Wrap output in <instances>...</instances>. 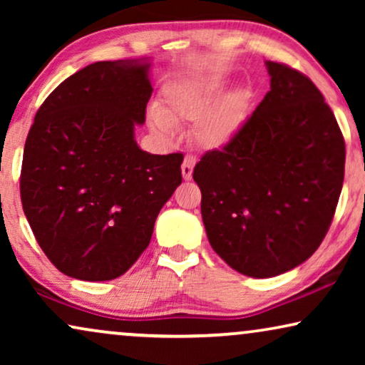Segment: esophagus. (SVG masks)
<instances>
[{
	"mask_svg": "<svg viewBox=\"0 0 365 365\" xmlns=\"http://www.w3.org/2000/svg\"><path fill=\"white\" fill-rule=\"evenodd\" d=\"M194 166H196V158L191 156V154L184 158L182 166H181V171H182V178L186 179V181H189V179L192 178V169H194Z\"/></svg>",
	"mask_w": 365,
	"mask_h": 365,
	"instance_id": "obj_1",
	"label": "esophagus"
}]
</instances>
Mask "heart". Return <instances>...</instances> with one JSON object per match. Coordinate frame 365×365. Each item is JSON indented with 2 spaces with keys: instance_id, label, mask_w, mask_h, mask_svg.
I'll return each mask as SVG.
<instances>
[{
  "instance_id": "b5f03b06",
  "label": "heart",
  "mask_w": 365,
  "mask_h": 365,
  "mask_svg": "<svg viewBox=\"0 0 365 365\" xmlns=\"http://www.w3.org/2000/svg\"><path fill=\"white\" fill-rule=\"evenodd\" d=\"M224 84L219 78L179 79L164 88V106L149 108L151 128L164 139L176 136L178 123H197L196 141L202 148L226 146L241 129L246 118L242 94L219 101Z\"/></svg>"
}]
</instances>
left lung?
<instances>
[{
    "label": "left lung",
    "instance_id": "left-lung-1",
    "mask_svg": "<svg viewBox=\"0 0 365 365\" xmlns=\"http://www.w3.org/2000/svg\"><path fill=\"white\" fill-rule=\"evenodd\" d=\"M269 91L236 136L194 168L214 251L249 277H274L312 256L331 227L346 143L311 79L266 63Z\"/></svg>",
    "mask_w": 365,
    "mask_h": 365
}]
</instances>
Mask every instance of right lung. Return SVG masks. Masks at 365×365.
Wrapping results in <instances>:
<instances>
[{"instance_id": "add662e5", "label": "right lung", "mask_w": 365, "mask_h": 365, "mask_svg": "<svg viewBox=\"0 0 365 365\" xmlns=\"http://www.w3.org/2000/svg\"><path fill=\"white\" fill-rule=\"evenodd\" d=\"M146 59L98 61L38 109L23 153V211L58 271L81 281L123 276L151 241L181 184V153L139 149L153 88Z\"/></svg>"}]
</instances>
